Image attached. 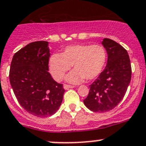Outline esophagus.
<instances>
[{"instance_id": "34e87169", "label": "esophagus", "mask_w": 146, "mask_h": 146, "mask_svg": "<svg viewBox=\"0 0 146 146\" xmlns=\"http://www.w3.org/2000/svg\"><path fill=\"white\" fill-rule=\"evenodd\" d=\"M63 88H64L66 90H68V89L69 88H74V86H70V85H68V84H64V86H63Z\"/></svg>"}]
</instances>
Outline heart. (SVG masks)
Returning a JSON list of instances; mask_svg holds the SVG:
<instances>
[{
    "instance_id": "1",
    "label": "heart",
    "mask_w": 146,
    "mask_h": 146,
    "mask_svg": "<svg viewBox=\"0 0 146 146\" xmlns=\"http://www.w3.org/2000/svg\"><path fill=\"white\" fill-rule=\"evenodd\" d=\"M107 58L106 50L99 45L76 44L68 46L60 54H53L49 60V69L54 79L60 81L73 65L74 70L67 80L79 83L96 79L103 70Z\"/></svg>"
}]
</instances>
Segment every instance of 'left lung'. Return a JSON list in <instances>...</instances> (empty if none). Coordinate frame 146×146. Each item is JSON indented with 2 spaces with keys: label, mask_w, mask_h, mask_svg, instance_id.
<instances>
[{
  "label": "left lung",
  "mask_w": 146,
  "mask_h": 146,
  "mask_svg": "<svg viewBox=\"0 0 146 146\" xmlns=\"http://www.w3.org/2000/svg\"><path fill=\"white\" fill-rule=\"evenodd\" d=\"M102 44L108 53L107 66L90 85L88 96L83 100L90 111L105 113L111 111L123 100L131 79V65L127 50L109 38Z\"/></svg>",
  "instance_id": "left-lung-1"
}]
</instances>
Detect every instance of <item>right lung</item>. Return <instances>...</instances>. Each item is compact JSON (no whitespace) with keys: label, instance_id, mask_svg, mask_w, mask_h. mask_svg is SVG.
<instances>
[{"label":"right lung","instance_id":"obj_1","mask_svg":"<svg viewBox=\"0 0 146 146\" xmlns=\"http://www.w3.org/2000/svg\"><path fill=\"white\" fill-rule=\"evenodd\" d=\"M48 43H29L14 54L9 78L18 103L35 116L48 117L56 113L63 100V84L48 73Z\"/></svg>","mask_w":146,"mask_h":146}]
</instances>
